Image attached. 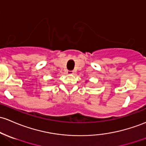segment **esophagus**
Instances as JSON below:
<instances>
[{
	"label": "esophagus",
	"instance_id": "1",
	"mask_svg": "<svg viewBox=\"0 0 146 146\" xmlns=\"http://www.w3.org/2000/svg\"><path fill=\"white\" fill-rule=\"evenodd\" d=\"M67 73L68 74H74V71H70V70H68V71L67 72Z\"/></svg>",
	"mask_w": 146,
	"mask_h": 146
}]
</instances>
